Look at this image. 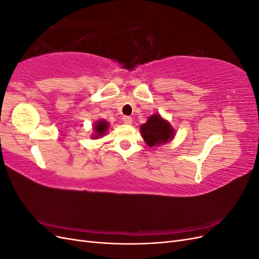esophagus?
I'll list each match as a JSON object with an SVG mask.
<instances>
[{"label": "esophagus", "mask_w": 259, "mask_h": 259, "mask_svg": "<svg viewBox=\"0 0 259 259\" xmlns=\"http://www.w3.org/2000/svg\"><path fill=\"white\" fill-rule=\"evenodd\" d=\"M122 120H123V122H124L125 124H132V122H133L132 116H130V115H124V116L122 117Z\"/></svg>", "instance_id": "34e87169"}]
</instances>
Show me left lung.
<instances>
[{"label":"left lung","mask_w":259,"mask_h":259,"mask_svg":"<svg viewBox=\"0 0 259 259\" xmlns=\"http://www.w3.org/2000/svg\"><path fill=\"white\" fill-rule=\"evenodd\" d=\"M140 130L145 142L150 147L165 144L174 136V130L169 123L163 120L159 114L149 117L147 123L140 126Z\"/></svg>","instance_id":"obj_1"}]
</instances>
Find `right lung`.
I'll return each instance as SVG.
<instances>
[{"label": "right lung", "instance_id": "add662e5", "mask_svg": "<svg viewBox=\"0 0 259 259\" xmlns=\"http://www.w3.org/2000/svg\"><path fill=\"white\" fill-rule=\"evenodd\" d=\"M95 132H96V134L97 135H95V137H98V136H101V135H105V133L107 132V130H108V123L107 122H105V121H98L97 122V124L95 125ZM95 137H93V138H95Z\"/></svg>", "mask_w": 259, "mask_h": 259}]
</instances>
